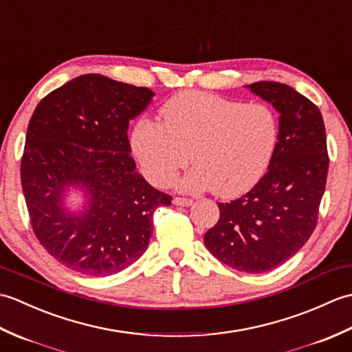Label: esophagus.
<instances>
[{
  "instance_id": "34e87169",
  "label": "esophagus",
  "mask_w": 352,
  "mask_h": 352,
  "mask_svg": "<svg viewBox=\"0 0 352 352\" xmlns=\"http://www.w3.org/2000/svg\"><path fill=\"white\" fill-rule=\"evenodd\" d=\"M172 203H174L175 206H180V207H189V206H192V203L193 201L192 199H189V198H174V201H172Z\"/></svg>"
}]
</instances>
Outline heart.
Listing matches in <instances>:
<instances>
[{
	"label": "heart",
	"mask_w": 352,
	"mask_h": 352,
	"mask_svg": "<svg viewBox=\"0 0 352 352\" xmlns=\"http://www.w3.org/2000/svg\"><path fill=\"white\" fill-rule=\"evenodd\" d=\"M160 115L163 122L142 118L131 133L142 170L159 186L174 182L192 159L183 190L237 197L263 177L278 142L276 116L261 102L184 91L164 102Z\"/></svg>",
	"instance_id": "obj_1"
}]
</instances>
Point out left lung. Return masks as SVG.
Returning a JSON list of instances; mask_svg holds the SVG:
<instances>
[{
    "instance_id": "1",
    "label": "left lung",
    "mask_w": 352,
    "mask_h": 352,
    "mask_svg": "<svg viewBox=\"0 0 352 352\" xmlns=\"http://www.w3.org/2000/svg\"><path fill=\"white\" fill-rule=\"evenodd\" d=\"M278 111V142L267 172L231 203H219V221L204 236L222 263L248 274L272 271L294 257L318 222L327 172V136L319 109L294 87L276 81L246 85Z\"/></svg>"
}]
</instances>
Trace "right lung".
I'll list each match as a JSON object with an SVG mask.
<instances>
[{"label": "right lung", "instance_id": "right-lung-1", "mask_svg": "<svg viewBox=\"0 0 352 352\" xmlns=\"http://www.w3.org/2000/svg\"><path fill=\"white\" fill-rule=\"evenodd\" d=\"M154 95L85 74L45 96L30 119L21 182L32 227L72 271H124L146 251L155 208L170 204L138 172L126 136ZM74 192L82 198L77 208Z\"/></svg>", "mask_w": 352, "mask_h": 352}]
</instances>
